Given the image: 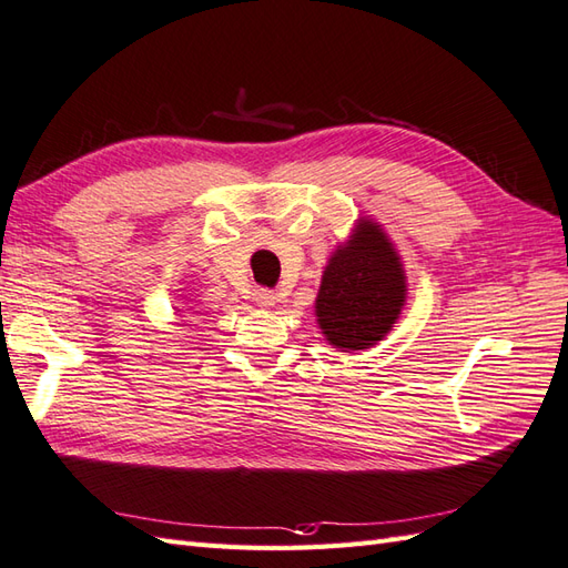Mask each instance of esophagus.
Here are the masks:
<instances>
[{"instance_id": "esophagus-1", "label": "esophagus", "mask_w": 568, "mask_h": 568, "mask_svg": "<svg viewBox=\"0 0 568 568\" xmlns=\"http://www.w3.org/2000/svg\"><path fill=\"white\" fill-rule=\"evenodd\" d=\"M254 300H256V305L263 310H271V307H275V302H278V297H275V293H271V290H256Z\"/></svg>"}]
</instances>
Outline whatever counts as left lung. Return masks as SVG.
Here are the masks:
<instances>
[{
	"mask_svg": "<svg viewBox=\"0 0 568 568\" xmlns=\"http://www.w3.org/2000/svg\"><path fill=\"white\" fill-rule=\"evenodd\" d=\"M406 271L389 234L373 217H358L336 246L314 300L316 324L328 346L344 353L377 346L406 305Z\"/></svg>",
	"mask_w": 568,
	"mask_h": 568,
	"instance_id": "1",
	"label": "left lung"
}]
</instances>
